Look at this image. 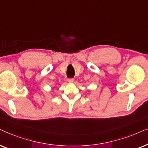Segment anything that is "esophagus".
Instances as JSON below:
<instances>
[{
    "mask_svg": "<svg viewBox=\"0 0 148 148\" xmlns=\"http://www.w3.org/2000/svg\"><path fill=\"white\" fill-rule=\"evenodd\" d=\"M74 81V78H69V79H68V82H70V83H72V82Z\"/></svg>",
    "mask_w": 148,
    "mask_h": 148,
    "instance_id": "esophagus-1",
    "label": "esophagus"
}]
</instances>
